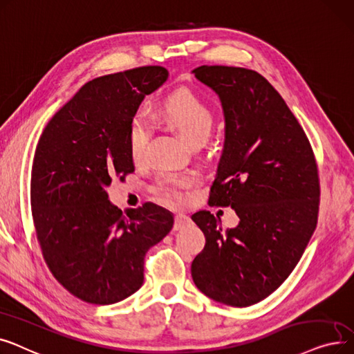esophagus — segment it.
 Instances as JSON below:
<instances>
[{"instance_id": "esophagus-1", "label": "esophagus", "mask_w": 354, "mask_h": 354, "mask_svg": "<svg viewBox=\"0 0 354 354\" xmlns=\"http://www.w3.org/2000/svg\"><path fill=\"white\" fill-rule=\"evenodd\" d=\"M189 216H186L184 213H177L176 216H174V230H178V229H181L184 225H187L189 223Z\"/></svg>"}]
</instances>
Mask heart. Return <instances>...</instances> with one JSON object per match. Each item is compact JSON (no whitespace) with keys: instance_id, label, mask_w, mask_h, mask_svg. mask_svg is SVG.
<instances>
[{"instance_id":"1","label":"heart","mask_w":354,"mask_h":354,"mask_svg":"<svg viewBox=\"0 0 354 354\" xmlns=\"http://www.w3.org/2000/svg\"><path fill=\"white\" fill-rule=\"evenodd\" d=\"M162 122L177 129L193 147L203 145L214 128V115L203 99L187 89L168 95L160 108ZM128 149L133 162H141L153 137V124L144 113L131 118L128 125ZM196 178L193 176L168 174L153 187L154 197L167 206H176L187 200V192Z\"/></svg>"}]
</instances>
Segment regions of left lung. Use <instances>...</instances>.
Returning a JSON list of instances; mask_svg holds the SVG:
<instances>
[{
	"label": "left lung",
	"instance_id": "1",
	"mask_svg": "<svg viewBox=\"0 0 354 354\" xmlns=\"http://www.w3.org/2000/svg\"><path fill=\"white\" fill-rule=\"evenodd\" d=\"M193 73L221 97L226 122L209 205L230 206L241 222L223 232L209 210L192 216L206 238L192 277L209 298L249 307L271 295L304 254L317 226L318 167L304 129L262 75L233 66Z\"/></svg>",
	"mask_w": 354,
	"mask_h": 354
}]
</instances>
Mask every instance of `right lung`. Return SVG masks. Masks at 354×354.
I'll return each instance as SVG.
<instances>
[{
  "label": "right lung",
  "mask_w": 354,
  "mask_h": 354,
  "mask_svg": "<svg viewBox=\"0 0 354 354\" xmlns=\"http://www.w3.org/2000/svg\"><path fill=\"white\" fill-rule=\"evenodd\" d=\"M167 77L162 66H142L88 82L37 142L30 200L41 254L62 287L89 304L138 291L145 254L173 227V214L151 203L124 216L106 192L136 170L129 121Z\"/></svg>",
  "instance_id": "right-lung-1"
}]
</instances>
